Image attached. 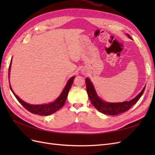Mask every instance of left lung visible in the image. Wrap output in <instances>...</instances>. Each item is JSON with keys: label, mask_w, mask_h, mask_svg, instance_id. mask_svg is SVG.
<instances>
[{"label": "left lung", "mask_w": 155, "mask_h": 155, "mask_svg": "<svg viewBox=\"0 0 155 155\" xmlns=\"http://www.w3.org/2000/svg\"><path fill=\"white\" fill-rule=\"evenodd\" d=\"M127 35L130 39H132L129 34H127ZM85 83L88 96L92 104L98 111L107 115H117L130 109L134 105L137 104V102L141 97L145 88V87H144L141 92L137 97H135L134 99L131 100L129 101H124L122 103H109L101 100L97 96L94 87L93 86V84L89 78H86Z\"/></svg>", "instance_id": "left-lung-1"}]
</instances>
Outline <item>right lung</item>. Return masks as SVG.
<instances>
[{"label":"right lung","instance_id":"1","mask_svg":"<svg viewBox=\"0 0 155 155\" xmlns=\"http://www.w3.org/2000/svg\"><path fill=\"white\" fill-rule=\"evenodd\" d=\"M11 63H12V61L10 64V67H9L8 69V76L10 77V67H11ZM75 77H72L69 79V80L68 81V83L64 88L63 92L61 94L60 96L56 99L54 102L50 103V104H43V105H31L28 104L27 103L25 102L24 101H22L21 100L19 97H18L14 92L13 91L12 88L10 85V87L11 91H12L13 94L14 96H15L17 98V100L18 101V102L24 107L26 110H28L29 112H31L33 114H38L41 116H48L50 115L51 114L54 113L56 111H58L59 109H61L64 105V103L66 101V100L68 96V94L70 91V88L72 87V85L74 81Z\"/></svg>","mask_w":155,"mask_h":155}]
</instances>
